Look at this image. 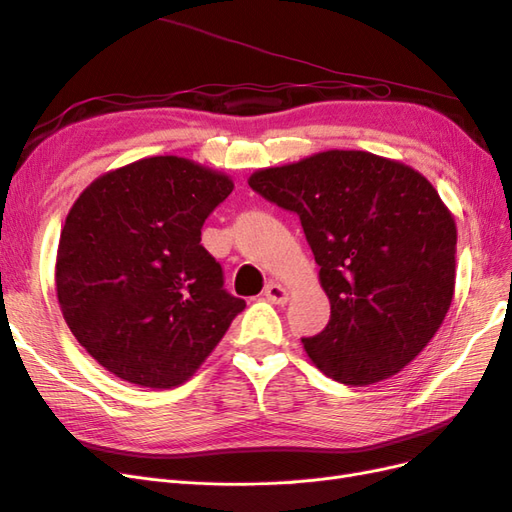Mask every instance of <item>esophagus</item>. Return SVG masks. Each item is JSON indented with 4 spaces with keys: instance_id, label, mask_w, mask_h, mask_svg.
I'll list each match as a JSON object with an SVG mask.
<instances>
[{
    "instance_id": "obj_1",
    "label": "esophagus",
    "mask_w": 512,
    "mask_h": 512,
    "mask_svg": "<svg viewBox=\"0 0 512 512\" xmlns=\"http://www.w3.org/2000/svg\"><path fill=\"white\" fill-rule=\"evenodd\" d=\"M265 297H267L271 303H275V305H284V303H288V290H286L282 284L269 282L267 288H265Z\"/></svg>"
}]
</instances>
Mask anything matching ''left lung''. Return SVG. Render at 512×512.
<instances>
[{
	"instance_id": "1",
	"label": "left lung",
	"mask_w": 512,
	"mask_h": 512,
	"mask_svg": "<svg viewBox=\"0 0 512 512\" xmlns=\"http://www.w3.org/2000/svg\"><path fill=\"white\" fill-rule=\"evenodd\" d=\"M247 183L299 215L320 267L331 320L303 339L312 363L348 386L399 374L455 294L457 226L438 190L404 162L354 149L260 168Z\"/></svg>"
}]
</instances>
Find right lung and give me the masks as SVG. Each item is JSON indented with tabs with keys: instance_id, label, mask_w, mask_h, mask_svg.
Segmentation results:
<instances>
[{
	"instance_id": "obj_1",
	"label": "right lung",
	"mask_w": 512,
	"mask_h": 512,
	"mask_svg": "<svg viewBox=\"0 0 512 512\" xmlns=\"http://www.w3.org/2000/svg\"><path fill=\"white\" fill-rule=\"evenodd\" d=\"M232 188L194 160L153 156L108 170L74 200L57 247V301L79 344L117 378L183 384L243 312L200 245Z\"/></svg>"
}]
</instances>
